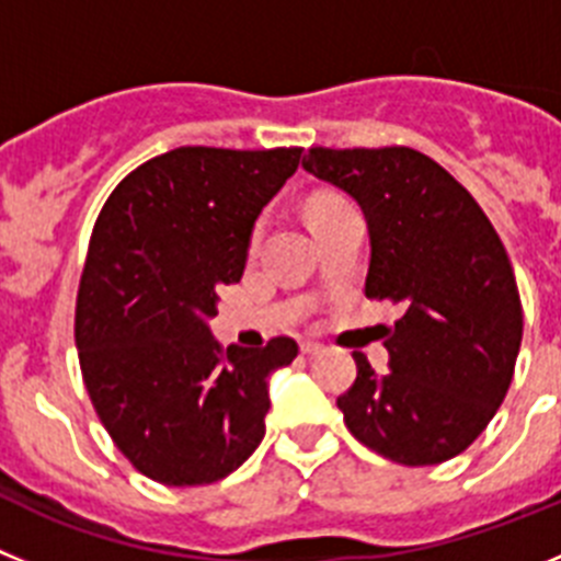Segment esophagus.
Instances as JSON below:
<instances>
[{
	"instance_id": "34e87169",
	"label": "esophagus",
	"mask_w": 561,
	"mask_h": 561,
	"mask_svg": "<svg viewBox=\"0 0 561 561\" xmlns=\"http://www.w3.org/2000/svg\"><path fill=\"white\" fill-rule=\"evenodd\" d=\"M301 352H305V355H318V352H324V343L301 341Z\"/></svg>"
}]
</instances>
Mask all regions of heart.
I'll list each match as a JSON object with an SVG mask.
<instances>
[{
  "label": "heart",
  "mask_w": 561,
  "mask_h": 561,
  "mask_svg": "<svg viewBox=\"0 0 561 561\" xmlns=\"http://www.w3.org/2000/svg\"><path fill=\"white\" fill-rule=\"evenodd\" d=\"M332 201H341V198H335V195H318V198H312V201H310V209H307V211L321 209V206L332 204Z\"/></svg>",
  "instance_id": "b5f03b06"
}]
</instances>
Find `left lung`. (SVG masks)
<instances>
[{
	"mask_svg": "<svg viewBox=\"0 0 561 561\" xmlns=\"http://www.w3.org/2000/svg\"><path fill=\"white\" fill-rule=\"evenodd\" d=\"M301 168L360 204L366 296L402 307L382 343L388 371L355 352L357 377L337 397L343 422L388 461H450L497 413L523 341L501 237L478 201L413 148H310Z\"/></svg>",
	"mask_w": 561,
	"mask_h": 561,
	"instance_id": "obj_1",
	"label": "left lung"
}]
</instances>
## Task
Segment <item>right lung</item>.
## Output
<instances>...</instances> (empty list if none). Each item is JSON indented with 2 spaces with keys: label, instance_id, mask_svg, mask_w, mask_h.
Masks as SVG:
<instances>
[{
  "label": "right lung",
  "instance_id": "1",
  "mask_svg": "<svg viewBox=\"0 0 561 561\" xmlns=\"http://www.w3.org/2000/svg\"><path fill=\"white\" fill-rule=\"evenodd\" d=\"M299 159L175 148L125 175L94 224L75 307L80 371L119 453L164 486L234 472L265 436L268 377L299 355L285 335L224 350L209 332L254 220Z\"/></svg>",
  "mask_w": 561,
  "mask_h": 561
}]
</instances>
